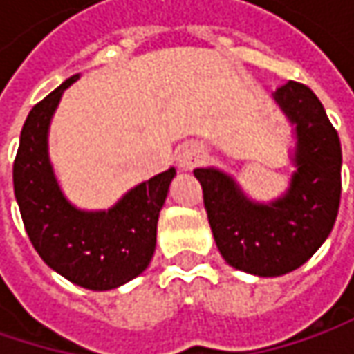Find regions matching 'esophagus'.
<instances>
[{
    "instance_id": "1",
    "label": "esophagus",
    "mask_w": 354,
    "mask_h": 354,
    "mask_svg": "<svg viewBox=\"0 0 354 354\" xmlns=\"http://www.w3.org/2000/svg\"><path fill=\"white\" fill-rule=\"evenodd\" d=\"M202 158H204V152L198 147H194V145H188V147L182 148L176 156L178 166H180L182 170H194V168L202 162Z\"/></svg>"
}]
</instances>
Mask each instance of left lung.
<instances>
[{
    "instance_id": "left-lung-1",
    "label": "left lung",
    "mask_w": 354,
    "mask_h": 354,
    "mask_svg": "<svg viewBox=\"0 0 354 354\" xmlns=\"http://www.w3.org/2000/svg\"><path fill=\"white\" fill-rule=\"evenodd\" d=\"M291 124L297 147L287 192L268 204L254 202L218 168H196L207 222L232 268L277 277L301 268L329 238L341 204V140L307 85L287 81L273 93Z\"/></svg>"
}]
</instances>
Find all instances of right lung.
<instances>
[{
    "label": "right lung",
    "instance_id": "obj_1",
    "mask_svg": "<svg viewBox=\"0 0 354 354\" xmlns=\"http://www.w3.org/2000/svg\"><path fill=\"white\" fill-rule=\"evenodd\" d=\"M73 75L27 116L13 162V190L27 236L41 259L93 291H106L134 279L148 268L156 248V223L176 170L134 186L115 206L85 212L63 196L49 162L47 134L63 91Z\"/></svg>",
    "mask_w": 354,
    "mask_h": 354
}]
</instances>
